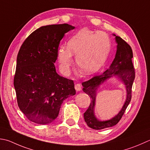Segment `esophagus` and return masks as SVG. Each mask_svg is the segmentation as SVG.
Masks as SVG:
<instances>
[{"mask_svg":"<svg viewBox=\"0 0 150 150\" xmlns=\"http://www.w3.org/2000/svg\"><path fill=\"white\" fill-rule=\"evenodd\" d=\"M81 88H82V86L81 84H76L75 85V88L76 90V91H77V92L81 90Z\"/></svg>","mask_w":150,"mask_h":150,"instance_id":"obj_1","label":"esophagus"}]
</instances>
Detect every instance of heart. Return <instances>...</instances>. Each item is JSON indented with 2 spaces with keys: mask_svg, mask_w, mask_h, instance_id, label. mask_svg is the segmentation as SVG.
<instances>
[{
  "mask_svg": "<svg viewBox=\"0 0 150 150\" xmlns=\"http://www.w3.org/2000/svg\"><path fill=\"white\" fill-rule=\"evenodd\" d=\"M110 49V40L106 34L83 29L69 40L67 47L62 46L58 50V60L62 70L67 73L73 63L72 55H75L79 71L88 75L103 65Z\"/></svg>",
  "mask_w": 150,
  "mask_h": 150,
  "instance_id": "b5f03b06",
  "label": "heart"
}]
</instances>
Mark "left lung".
<instances>
[{"label":"left lung","instance_id":"8db88e82","mask_svg":"<svg viewBox=\"0 0 150 150\" xmlns=\"http://www.w3.org/2000/svg\"><path fill=\"white\" fill-rule=\"evenodd\" d=\"M114 36H116V42L118 45L115 58L109 68L102 74L96 75L82 83L83 92L92 99L89 107L84 113V119L88 126L93 129H103L116 125L124 115L131 99L132 86L135 77V71L132 62L133 51L130 45L122 38L115 34ZM112 76H117L125 83L127 91V98L124 106L117 115L109 120L99 121L94 115L96 91L102 83Z\"/></svg>","mask_w":150,"mask_h":150}]
</instances>
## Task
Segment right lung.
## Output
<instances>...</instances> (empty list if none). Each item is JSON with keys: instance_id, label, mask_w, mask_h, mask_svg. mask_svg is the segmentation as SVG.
Here are the masks:
<instances>
[{"instance_id": "1", "label": "right lung", "mask_w": 150, "mask_h": 150, "mask_svg": "<svg viewBox=\"0 0 150 150\" xmlns=\"http://www.w3.org/2000/svg\"><path fill=\"white\" fill-rule=\"evenodd\" d=\"M74 28L68 24L42 26L21 47L13 84L20 110L32 122L51 123L63 101L75 94L73 81L58 75L54 66L61 40Z\"/></svg>"}]
</instances>
